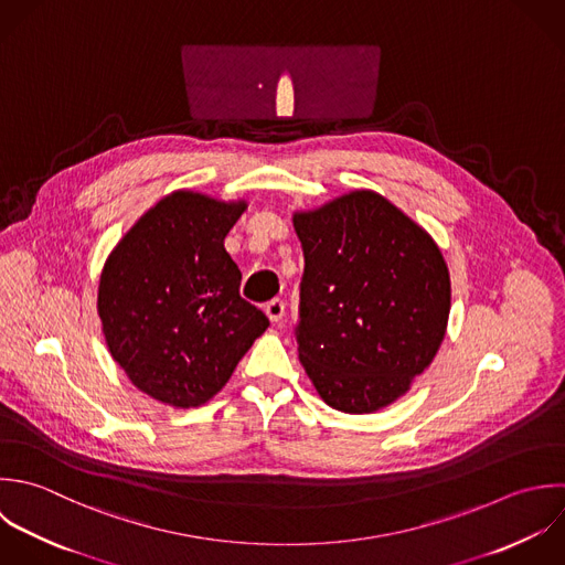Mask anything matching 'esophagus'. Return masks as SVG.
Segmentation results:
<instances>
[{"label":"esophagus","instance_id":"esophagus-1","mask_svg":"<svg viewBox=\"0 0 565 565\" xmlns=\"http://www.w3.org/2000/svg\"><path fill=\"white\" fill-rule=\"evenodd\" d=\"M264 312H266V317H268L270 323H277V321H281V317H284V312H286V306H284L281 299H273V301L266 303Z\"/></svg>","mask_w":565,"mask_h":565}]
</instances>
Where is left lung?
Here are the masks:
<instances>
[{
	"mask_svg": "<svg viewBox=\"0 0 565 565\" xmlns=\"http://www.w3.org/2000/svg\"><path fill=\"white\" fill-rule=\"evenodd\" d=\"M292 224L306 259L299 361L326 405L374 414L409 392L445 341L451 277L443 250L372 189L295 211Z\"/></svg>",
	"mask_w": 565,
	"mask_h": 565,
	"instance_id": "obj_1",
	"label": "left lung"
}]
</instances>
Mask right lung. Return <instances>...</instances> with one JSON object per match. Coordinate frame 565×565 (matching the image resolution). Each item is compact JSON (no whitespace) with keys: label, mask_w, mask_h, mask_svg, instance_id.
Listing matches in <instances>:
<instances>
[{"label":"right lung","mask_w":565,"mask_h":565,"mask_svg":"<svg viewBox=\"0 0 565 565\" xmlns=\"http://www.w3.org/2000/svg\"><path fill=\"white\" fill-rule=\"evenodd\" d=\"M248 209L178 189L156 202L107 255L96 310L111 359L153 401H211L268 328L239 297L224 237Z\"/></svg>","instance_id":"add662e5"}]
</instances>
